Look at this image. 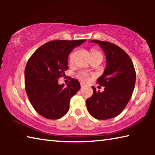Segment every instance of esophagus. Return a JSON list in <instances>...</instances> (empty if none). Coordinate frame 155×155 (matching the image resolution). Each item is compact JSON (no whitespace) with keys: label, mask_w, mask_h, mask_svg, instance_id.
I'll list each match as a JSON object with an SVG mask.
<instances>
[{"label":"esophagus","mask_w":155,"mask_h":155,"mask_svg":"<svg viewBox=\"0 0 155 155\" xmlns=\"http://www.w3.org/2000/svg\"><path fill=\"white\" fill-rule=\"evenodd\" d=\"M84 86H85V85H84L83 83H81V87L83 88V87H84Z\"/></svg>","instance_id":"1"}]
</instances>
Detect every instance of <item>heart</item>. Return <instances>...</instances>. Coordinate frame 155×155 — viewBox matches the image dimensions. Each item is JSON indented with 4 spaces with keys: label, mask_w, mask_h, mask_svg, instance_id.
Returning <instances> with one entry per match:
<instances>
[{
    "label": "heart",
    "mask_w": 155,
    "mask_h": 155,
    "mask_svg": "<svg viewBox=\"0 0 155 155\" xmlns=\"http://www.w3.org/2000/svg\"><path fill=\"white\" fill-rule=\"evenodd\" d=\"M101 54V53H100V52H98V51H94V50H93V51H91V56L95 55V54ZM77 77L79 80L83 81V82H86V81H87L88 80V78H89V74L86 72L80 71L77 74Z\"/></svg>",
    "instance_id": "obj_1"
}]
</instances>
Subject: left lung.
I'll use <instances>...</instances> for the list:
<instances>
[{"mask_svg":"<svg viewBox=\"0 0 155 155\" xmlns=\"http://www.w3.org/2000/svg\"><path fill=\"white\" fill-rule=\"evenodd\" d=\"M90 41L103 50L107 64L103 74L97 79L104 90L101 92L92 87L93 95L87 99L86 105L94 117L108 120L118 115L129 101L135 85V70L132 60L119 46L108 41Z\"/></svg>","mask_w":155,"mask_h":155,"instance_id":"8db88e82","label":"left lung"}]
</instances>
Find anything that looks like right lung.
<instances>
[{
	"label": "right lung",
	"mask_w": 155,
	"mask_h": 155,
	"mask_svg": "<svg viewBox=\"0 0 155 155\" xmlns=\"http://www.w3.org/2000/svg\"><path fill=\"white\" fill-rule=\"evenodd\" d=\"M86 40H54L44 44L30 57L25 70V89L35 111L41 116L57 120L67 114L70 101L80 90L79 82L72 78L64 87L58 79L68 69V55Z\"/></svg>",
	"instance_id": "1"
}]
</instances>
